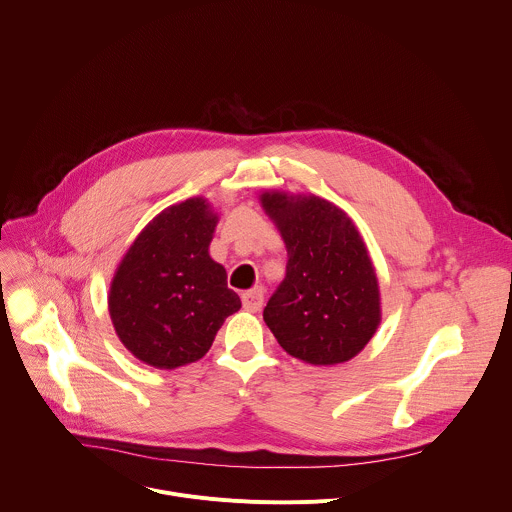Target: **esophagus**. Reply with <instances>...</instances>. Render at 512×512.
<instances>
[{
    "instance_id": "34e87169",
    "label": "esophagus",
    "mask_w": 512,
    "mask_h": 512,
    "mask_svg": "<svg viewBox=\"0 0 512 512\" xmlns=\"http://www.w3.org/2000/svg\"><path fill=\"white\" fill-rule=\"evenodd\" d=\"M243 300V308L249 310V312H259L261 306H263V289L261 287H253L249 291H245V294L241 296Z\"/></svg>"
}]
</instances>
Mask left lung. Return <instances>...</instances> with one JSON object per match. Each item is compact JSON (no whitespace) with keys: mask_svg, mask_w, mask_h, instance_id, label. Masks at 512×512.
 <instances>
[{"mask_svg":"<svg viewBox=\"0 0 512 512\" xmlns=\"http://www.w3.org/2000/svg\"><path fill=\"white\" fill-rule=\"evenodd\" d=\"M259 200L287 249L265 324L287 354L304 362L328 367L350 360L381 324L379 281L358 229L318 196L271 190Z\"/></svg>","mask_w":512,"mask_h":512,"instance_id":"1","label":"left lung"}]
</instances>
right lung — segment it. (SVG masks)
Returning <instances> with one entry per match:
<instances>
[{"mask_svg": "<svg viewBox=\"0 0 512 512\" xmlns=\"http://www.w3.org/2000/svg\"><path fill=\"white\" fill-rule=\"evenodd\" d=\"M218 216L206 198L162 210L121 259L109 289V316L123 346L156 369L202 358L241 300L208 247Z\"/></svg>", "mask_w": 512, "mask_h": 512, "instance_id": "1", "label": "right lung"}]
</instances>
